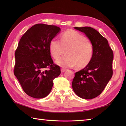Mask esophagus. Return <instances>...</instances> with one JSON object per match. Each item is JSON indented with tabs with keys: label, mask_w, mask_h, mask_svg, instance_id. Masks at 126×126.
<instances>
[{
	"label": "esophagus",
	"mask_w": 126,
	"mask_h": 126,
	"mask_svg": "<svg viewBox=\"0 0 126 126\" xmlns=\"http://www.w3.org/2000/svg\"><path fill=\"white\" fill-rule=\"evenodd\" d=\"M66 69H65V68H62L61 69V72L62 73H63V72H64L65 71H66Z\"/></svg>",
	"instance_id": "1"
}]
</instances>
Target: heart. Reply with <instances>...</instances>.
I'll return each mask as SVG.
<instances>
[{
  "instance_id": "1",
  "label": "heart",
  "mask_w": 126,
  "mask_h": 126,
  "mask_svg": "<svg viewBox=\"0 0 126 126\" xmlns=\"http://www.w3.org/2000/svg\"><path fill=\"white\" fill-rule=\"evenodd\" d=\"M49 51L54 59L64 54L66 55L58 59L56 63L63 67L77 68L86 67L90 62L93 55L92 44L84 35L78 32L71 30L64 32L61 41L53 39L49 43Z\"/></svg>"
}]
</instances>
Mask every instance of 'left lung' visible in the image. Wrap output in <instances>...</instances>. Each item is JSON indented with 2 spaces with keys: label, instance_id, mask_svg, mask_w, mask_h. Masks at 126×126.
Wrapping results in <instances>:
<instances>
[{
  "label": "left lung",
  "instance_id": "8db88e82",
  "mask_svg": "<svg viewBox=\"0 0 126 126\" xmlns=\"http://www.w3.org/2000/svg\"><path fill=\"white\" fill-rule=\"evenodd\" d=\"M86 35L93 47V55L89 63L76 73L72 82L74 92L82 98L93 99L104 90L113 75V53L108 40L91 27H74Z\"/></svg>",
  "mask_w": 126,
  "mask_h": 126
}]
</instances>
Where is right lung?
<instances>
[{"instance_id": "add662e5", "label": "right lung", "mask_w": 126, "mask_h": 126, "mask_svg": "<svg viewBox=\"0 0 126 126\" xmlns=\"http://www.w3.org/2000/svg\"><path fill=\"white\" fill-rule=\"evenodd\" d=\"M60 28L37 24L21 38L15 52L14 74L24 92L35 98H43L49 94L53 79L61 74L60 67L53 63L49 43Z\"/></svg>"}]
</instances>
